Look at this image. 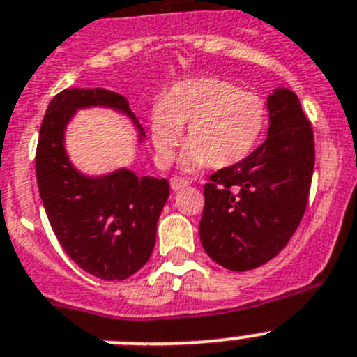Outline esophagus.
<instances>
[{
    "mask_svg": "<svg viewBox=\"0 0 357 357\" xmlns=\"http://www.w3.org/2000/svg\"><path fill=\"white\" fill-rule=\"evenodd\" d=\"M169 184H172V189H173V191H181V189L188 188L189 182H188V181H184V178H181V176H173L172 182H169Z\"/></svg>",
    "mask_w": 357,
    "mask_h": 357,
    "instance_id": "1",
    "label": "esophagus"
}]
</instances>
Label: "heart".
Instances as JSON below:
<instances>
[{"instance_id":"1","label":"heart","mask_w":357,"mask_h":357,"mask_svg":"<svg viewBox=\"0 0 357 357\" xmlns=\"http://www.w3.org/2000/svg\"><path fill=\"white\" fill-rule=\"evenodd\" d=\"M268 121L266 102L259 94L220 78H191L164 96L150 114V135L155 155L169 166L185 130L189 144L184 169L193 172L234 166L250 155Z\"/></svg>"}]
</instances>
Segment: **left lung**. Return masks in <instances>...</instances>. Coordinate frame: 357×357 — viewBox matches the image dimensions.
Returning <instances> with one entry per match:
<instances>
[{"mask_svg": "<svg viewBox=\"0 0 357 357\" xmlns=\"http://www.w3.org/2000/svg\"><path fill=\"white\" fill-rule=\"evenodd\" d=\"M268 137L241 162L218 169L204 185L200 241L232 272L263 266L288 245L305 213L314 137L293 91L268 96Z\"/></svg>", "mask_w": 357, "mask_h": 357, "instance_id": "obj_1", "label": "left lung"}]
</instances>
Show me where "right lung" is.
Returning <instances> with one entry per match:
<instances>
[{
    "label": "right lung",
    "mask_w": 357,
    "mask_h": 357,
    "mask_svg": "<svg viewBox=\"0 0 357 357\" xmlns=\"http://www.w3.org/2000/svg\"><path fill=\"white\" fill-rule=\"evenodd\" d=\"M109 107L132 114L127 98L107 89H64L50 102L39 132L36 173L50 225L77 266L103 280H125L150 259L157 222L169 197L166 178L123 168L103 176L78 172L66 153L64 132L78 109Z\"/></svg>",
    "instance_id": "obj_1"
}]
</instances>
